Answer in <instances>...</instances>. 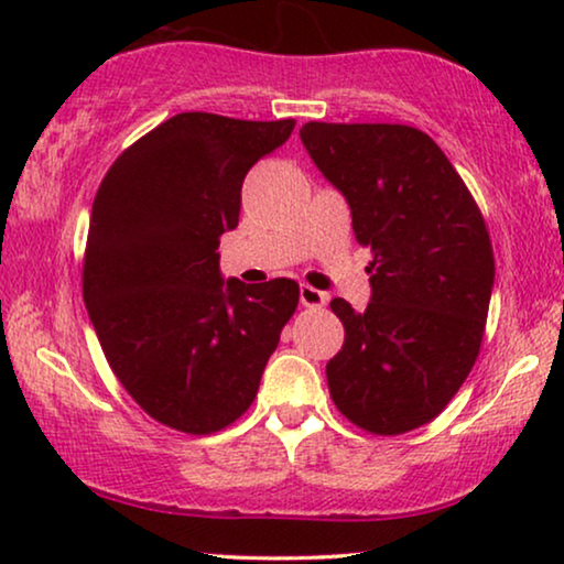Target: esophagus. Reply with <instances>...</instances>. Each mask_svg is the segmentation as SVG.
<instances>
[{
  "label": "esophagus",
  "instance_id": "obj_1",
  "mask_svg": "<svg viewBox=\"0 0 564 564\" xmlns=\"http://www.w3.org/2000/svg\"><path fill=\"white\" fill-rule=\"evenodd\" d=\"M300 303L305 307H323L328 303V295L326 292L311 288V284H303V288H300Z\"/></svg>",
  "mask_w": 564,
  "mask_h": 564
}]
</instances>
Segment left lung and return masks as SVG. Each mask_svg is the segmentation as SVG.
I'll list each match as a JSON object with an SVG mask.
<instances>
[{"label":"left lung","instance_id":"8db88e82","mask_svg":"<svg viewBox=\"0 0 564 564\" xmlns=\"http://www.w3.org/2000/svg\"><path fill=\"white\" fill-rule=\"evenodd\" d=\"M300 138L372 249L367 311L330 300L346 330L326 365L330 398L369 434H405L444 411L480 354L496 280L488 226L419 128L305 122Z\"/></svg>","mask_w":564,"mask_h":564}]
</instances>
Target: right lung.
Here are the masks:
<instances>
[{"label": "right lung", "instance_id": "1", "mask_svg": "<svg viewBox=\"0 0 564 564\" xmlns=\"http://www.w3.org/2000/svg\"><path fill=\"white\" fill-rule=\"evenodd\" d=\"M295 120L182 112L120 153L99 184L84 303L115 377L151 419L215 434L249 411L300 288L220 276L241 184Z\"/></svg>", "mask_w": 564, "mask_h": 564}]
</instances>
